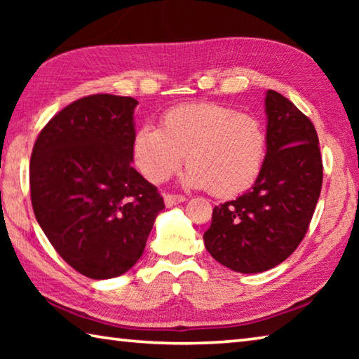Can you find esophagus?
Returning a JSON list of instances; mask_svg holds the SVG:
<instances>
[{
    "label": "esophagus",
    "mask_w": 359,
    "mask_h": 359,
    "mask_svg": "<svg viewBox=\"0 0 359 359\" xmlns=\"http://www.w3.org/2000/svg\"><path fill=\"white\" fill-rule=\"evenodd\" d=\"M185 196H182V194H166L165 196V204L168 205V208H172V205L175 204H180L185 201Z\"/></svg>",
    "instance_id": "obj_1"
}]
</instances>
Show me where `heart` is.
Wrapping results in <instances>:
<instances>
[{
	"label": "heart",
	"instance_id": "obj_1",
	"mask_svg": "<svg viewBox=\"0 0 359 359\" xmlns=\"http://www.w3.org/2000/svg\"><path fill=\"white\" fill-rule=\"evenodd\" d=\"M266 133L258 118L218 102H190L169 109L161 128L142 125L133 137V160L151 184L168 180L180 168L184 185L218 198L247 191L263 171Z\"/></svg>",
	"mask_w": 359,
	"mask_h": 359
}]
</instances>
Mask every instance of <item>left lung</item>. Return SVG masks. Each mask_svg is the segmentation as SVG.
Masks as SVG:
<instances>
[{"instance_id":"obj_1","label":"left lung","mask_w":359,"mask_h":359,"mask_svg":"<svg viewBox=\"0 0 359 359\" xmlns=\"http://www.w3.org/2000/svg\"><path fill=\"white\" fill-rule=\"evenodd\" d=\"M266 160L247 193L215 205L204 245L218 263L258 274L287 259L301 244L317 208L323 165L312 121L293 102L267 90Z\"/></svg>"}]
</instances>
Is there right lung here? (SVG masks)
Here are the masks:
<instances>
[{
  "mask_svg": "<svg viewBox=\"0 0 359 359\" xmlns=\"http://www.w3.org/2000/svg\"><path fill=\"white\" fill-rule=\"evenodd\" d=\"M136 106L115 95L74 101L39 133L29 161L36 220L60 257L95 280L137 263L165 209L131 166Z\"/></svg>",
  "mask_w": 359,
  "mask_h": 359,
  "instance_id": "1",
  "label": "right lung"
}]
</instances>
